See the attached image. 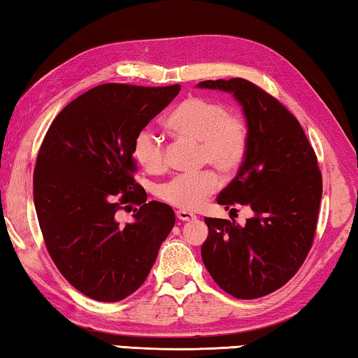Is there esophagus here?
I'll list each match as a JSON object with an SVG mask.
<instances>
[{"label":"esophagus","mask_w":358,"mask_h":358,"mask_svg":"<svg viewBox=\"0 0 358 358\" xmlns=\"http://www.w3.org/2000/svg\"><path fill=\"white\" fill-rule=\"evenodd\" d=\"M177 217L181 221H191V220H196V215L191 213V211H186V210H177Z\"/></svg>","instance_id":"obj_1"}]
</instances>
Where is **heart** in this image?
<instances>
[{"instance_id":"obj_1","label":"heart","mask_w":358,"mask_h":358,"mask_svg":"<svg viewBox=\"0 0 358 358\" xmlns=\"http://www.w3.org/2000/svg\"><path fill=\"white\" fill-rule=\"evenodd\" d=\"M175 136L199 142V164H211L224 173H234L243 164L250 148V124L238 112H230L221 101L189 96L172 108L166 118ZM132 155L147 172L166 167L164 143L153 131L143 128L132 142ZM220 186L215 171L175 175L157 186L161 201L181 210H197Z\"/></svg>"}]
</instances>
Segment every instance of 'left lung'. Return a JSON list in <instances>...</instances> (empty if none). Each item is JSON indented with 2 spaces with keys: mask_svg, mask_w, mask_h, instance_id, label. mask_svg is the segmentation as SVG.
<instances>
[{
  "mask_svg": "<svg viewBox=\"0 0 358 358\" xmlns=\"http://www.w3.org/2000/svg\"><path fill=\"white\" fill-rule=\"evenodd\" d=\"M201 88L234 93L250 124V148L217 203L248 205L245 226L205 217L202 260L222 290L252 300L282 287L310 252L322 199V173L305 131L280 101L245 78L205 80ZM234 210V208H232Z\"/></svg>",
  "mask_w": 358,
  "mask_h": 358,
  "instance_id": "1",
  "label": "left lung"
}]
</instances>
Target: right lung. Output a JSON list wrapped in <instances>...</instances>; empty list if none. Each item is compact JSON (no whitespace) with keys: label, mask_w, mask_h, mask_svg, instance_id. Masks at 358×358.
Here are the masks:
<instances>
[{"label":"right lung","mask_w":358,"mask_h":358,"mask_svg":"<svg viewBox=\"0 0 358 358\" xmlns=\"http://www.w3.org/2000/svg\"><path fill=\"white\" fill-rule=\"evenodd\" d=\"M180 85H98L57 115L36 159L34 207L53 264L78 292L120 301L147 280L173 210L151 201L134 180L137 132L180 93ZM139 205L135 222L114 213Z\"/></svg>","instance_id":"add662e5"}]
</instances>
